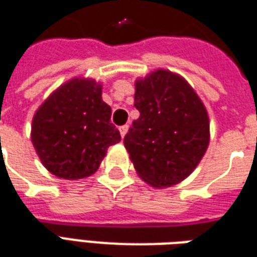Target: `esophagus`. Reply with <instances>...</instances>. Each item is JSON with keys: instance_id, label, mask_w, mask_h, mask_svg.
I'll list each match as a JSON object with an SVG mask.
<instances>
[{"instance_id": "esophagus-1", "label": "esophagus", "mask_w": 257, "mask_h": 257, "mask_svg": "<svg viewBox=\"0 0 257 257\" xmlns=\"http://www.w3.org/2000/svg\"><path fill=\"white\" fill-rule=\"evenodd\" d=\"M128 129H129V125H122V126H119V134H121V138H125V135L128 134Z\"/></svg>"}]
</instances>
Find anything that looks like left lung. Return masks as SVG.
I'll use <instances>...</instances> for the list:
<instances>
[{
  "label": "left lung",
  "instance_id": "left-lung-1",
  "mask_svg": "<svg viewBox=\"0 0 257 257\" xmlns=\"http://www.w3.org/2000/svg\"><path fill=\"white\" fill-rule=\"evenodd\" d=\"M135 119L123 146L139 178L167 189L190 176L209 146V117L186 79L158 68L135 81Z\"/></svg>",
  "mask_w": 257,
  "mask_h": 257
}]
</instances>
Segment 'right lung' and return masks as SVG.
I'll return each instance as SVG.
<instances>
[{
	"label": "right lung",
	"instance_id": "obj_1",
	"mask_svg": "<svg viewBox=\"0 0 257 257\" xmlns=\"http://www.w3.org/2000/svg\"><path fill=\"white\" fill-rule=\"evenodd\" d=\"M111 107L101 84L68 79L44 100L33 117L31 142L42 165L60 179L78 180L99 169L107 149L121 140L110 122Z\"/></svg>",
	"mask_w": 257,
	"mask_h": 257
}]
</instances>
